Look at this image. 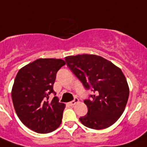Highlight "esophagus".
Returning a JSON list of instances; mask_svg holds the SVG:
<instances>
[{"instance_id":"esophagus-1","label":"esophagus","mask_w":147,"mask_h":147,"mask_svg":"<svg viewBox=\"0 0 147 147\" xmlns=\"http://www.w3.org/2000/svg\"><path fill=\"white\" fill-rule=\"evenodd\" d=\"M78 98H75V99H74L73 101H71V102H70L69 103V105L70 106H73V105H75L76 104V103H78Z\"/></svg>"}]
</instances>
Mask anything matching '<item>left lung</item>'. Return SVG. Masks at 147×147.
I'll list each match as a JSON object with an SVG mask.
<instances>
[{
	"label": "left lung",
	"mask_w": 147,
	"mask_h": 147,
	"mask_svg": "<svg viewBox=\"0 0 147 147\" xmlns=\"http://www.w3.org/2000/svg\"><path fill=\"white\" fill-rule=\"evenodd\" d=\"M66 65L83 84L94 92L84 102L88 111L79 118L90 129H103L112 125L123 114L129 96L126 78L121 69L100 56H69Z\"/></svg>",
	"instance_id": "left-lung-1"
}]
</instances>
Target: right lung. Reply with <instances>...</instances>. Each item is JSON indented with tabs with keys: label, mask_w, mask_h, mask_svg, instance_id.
I'll return each instance as SVG.
<instances>
[{
	"label": "right lung",
	"mask_w": 147,
	"mask_h": 147,
	"mask_svg": "<svg viewBox=\"0 0 147 147\" xmlns=\"http://www.w3.org/2000/svg\"><path fill=\"white\" fill-rule=\"evenodd\" d=\"M66 64L61 59H38L22 68L15 78L12 99L18 118L24 125L39 134L60 126L65 105L55 96L53 85L57 72Z\"/></svg>",
	"instance_id": "obj_1"
}]
</instances>
